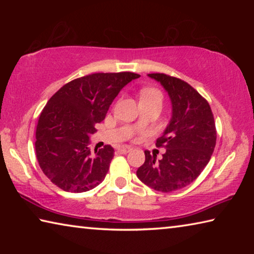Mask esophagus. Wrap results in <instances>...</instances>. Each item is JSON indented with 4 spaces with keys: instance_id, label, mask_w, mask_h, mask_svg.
Here are the masks:
<instances>
[{
    "instance_id": "1",
    "label": "esophagus",
    "mask_w": 254,
    "mask_h": 254,
    "mask_svg": "<svg viewBox=\"0 0 254 254\" xmlns=\"http://www.w3.org/2000/svg\"><path fill=\"white\" fill-rule=\"evenodd\" d=\"M131 150H132V148L128 147V145H123V147L118 148V151L120 153H127V152H130Z\"/></svg>"
}]
</instances>
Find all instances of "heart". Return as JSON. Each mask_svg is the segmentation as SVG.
<instances>
[{
	"label": "heart",
	"mask_w": 254,
	"mask_h": 254,
	"mask_svg": "<svg viewBox=\"0 0 254 254\" xmlns=\"http://www.w3.org/2000/svg\"><path fill=\"white\" fill-rule=\"evenodd\" d=\"M162 98L161 93L158 91L156 88L152 87H145L143 89H141L140 92V98L141 100H151V98Z\"/></svg>",
	"instance_id": "obj_1"
}]
</instances>
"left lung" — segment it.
Returning <instances> with one entry per match:
<instances>
[{"mask_svg": "<svg viewBox=\"0 0 254 254\" xmlns=\"http://www.w3.org/2000/svg\"><path fill=\"white\" fill-rule=\"evenodd\" d=\"M148 76L168 93L171 119L156 143L166 152L157 159L145 150L136 176L154 190L169 192L188 186L204 170L216 144V128L207 101L186 81L165 74Z\"/></svg>", "mask_w": 254, "mask_h": 254, "instance_id": "obj_1", "label": "left lung"}]
</instances>
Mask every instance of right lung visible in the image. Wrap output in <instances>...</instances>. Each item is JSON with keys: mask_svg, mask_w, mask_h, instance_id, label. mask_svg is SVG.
Wrapping results in <instances>:
<instances>
[{"mask_svg": "<svg viewBox=\"0 0 254 254\" xmlns=\"http://www.w3.org/2000/svg\"><path fill=\"white\" fill-rule=\"evenodd\" d=\"M134 72H97L64 85L51 96L38 121L34 143L44 174L65 191L83 192L98 186L109 171L114 149L91 153L89 136L105 119L120 91L139 78Z\"/></svg>", "mask_w": 254, "mask_h": 254, "instance_id": "add662e5", "label": "right lung"}]
</instances>
